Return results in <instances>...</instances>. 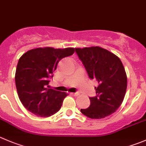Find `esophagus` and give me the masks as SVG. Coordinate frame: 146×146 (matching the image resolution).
I'll use <instances>...</instances> for the list:
<instances>
[{"instance_id":"34e87169","label":"esophagus","mask_w":146,"mask_h":146,"mask_svg":"<svg viewBox=\"0 0 146 146\" xmlns=\"http://www.w3.org/2000/svg\"><path fill=\"white\" fill-rule=\"evenodd\" d=\"M71 94L74 96H79V93H71Z\"/></svg>"}]
</instances>
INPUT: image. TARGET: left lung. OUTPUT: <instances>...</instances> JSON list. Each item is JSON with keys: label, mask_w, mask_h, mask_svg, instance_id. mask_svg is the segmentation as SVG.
Returning a JSON list of instances; mask_svg holds the SVG:
<instances>
[{"label": "left lung", "mask_w": 146, "mask_h": 146, "mask_svg": "<svg viewBox=\"0 0 146 146\" xmlns=\"http://www.w3.org/2000/svg\"><path fill=\"white\" fill-rule=\"evenodd\" d=\"M90 79L98 83L96 96L90 97L88 108L82 113L92 119H100L113 113L123 100L127 88V76L118 56L100 47L76 48Z\"/></svg>", "instance_id": "8db88e82"}]
</instances>
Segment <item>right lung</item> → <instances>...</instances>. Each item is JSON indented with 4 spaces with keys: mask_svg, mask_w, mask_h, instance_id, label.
Instances as JSON below:
<instances>
[{
    "mask_svg": "<svg viewBox=\"0 0 146 146\" xmlns=\"http://www.w3.org/2000/svg\"><path fill=\"white\" fill-rule=\"evenodd\" d=\"M74 52L73 48H38L20 58L15 71V86L20 100L28 111L46 118L60 110L67 93L48 88V83L58 62Z\"/></svg>",
    "mask_w": 146,
    "mask_h": 146,
    "instance_id": "add662e5",
    "label": "right lung"
}]
</instances>
